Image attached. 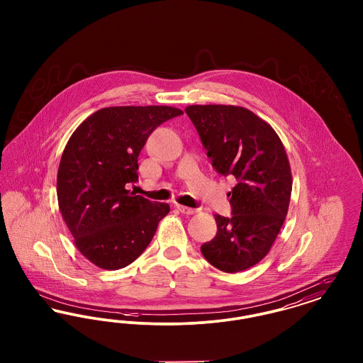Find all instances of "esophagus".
<instances>
[{"label": "esophagus", "instance_id": "1", "mask_svg": "<svg viewBox=\"0 0 363 363\" xmlns=\"http://www.w3.org/2000/svg\"><path fill=\"white\" fill-rule=\"evenodd\" d=\"M177 209L184 215H193L197 212V209H194V208L185 207V206H179V204H177Z\"/></svg>", "mask_w": 363, "mask_h": 363}]
</instances>
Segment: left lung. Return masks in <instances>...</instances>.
I'll return each mask as SVG.
<instances>
[{
  "label": "left lung",
  "mask_w": 363,
  "mask_h": 363,
  "mask_svg": "<svg viewBox=\"0 0 363 363\" xmlns=\"http://www.w3.org/2000/svg\"><path fill=\"white\" fill-rule=\"evenodd\" d=\"M215 170L233 175V216H215L218 233L201 245L211 265L235 274L264 259L289 212L293 175L274 128L253 111L233 104H191L185 108Z\"/></svg>",
  "instance_id": "left-lung-1"
}]
</instances>
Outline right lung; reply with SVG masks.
Segmentation results:
<instances>
[{"mask_svg": "<svg viewBox=\"0 0 363 363\" xmlns=\"http://www.w3.org/2000/svg\"><path fill=\"white\" fill-rule=\"evenodd\" d=\"M184 111L172 106L104 107L72 133L57 174V197L74 245L102 269L133 262L152 241L166 203L133 196L138 157L160 123Z\"/></svg>", "mask_w": 363, "mask_h": 363, "instance_id": "1", "label": "right lung"}]
</instances>
